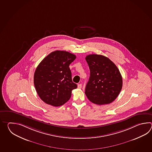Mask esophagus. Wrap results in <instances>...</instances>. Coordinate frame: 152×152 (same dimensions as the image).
Here are the masks:
<instances>
[{
	"label": "esophagus",
	"instance_id": "34e87169",
	"mask_svg": "<svg viewBox=\"0 0 152 152\" xmlns=\"http://www.w3.org/2000/svg\"><path fill=\"white\" fill-rule=\"evenodd\" d=\"M77 87H78L79 88H81V87H82V84H78V85H77Z\"/></svg>",
	"mask_w": 152,
	"mask_h": 152
}]
</instances>
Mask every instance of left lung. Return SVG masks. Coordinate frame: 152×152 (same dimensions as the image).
Masks as SVG:
<instances>
[{"instance_id":"1","label":"left lung","mask_w":152,"mask_h":152,"mask_svg":"<svg viewBox=\"0 0 152 152\" xmlns=\"http://www.w3.org/2000/svg\"><path fill=\"white\" fill-rule=\"evenodd\" d=\"M85 59L90 70L85 92L87 98L98 105L112 103L122 88V77L119 69L103 55L90 54Z\"/></svg>"}]
</instances>
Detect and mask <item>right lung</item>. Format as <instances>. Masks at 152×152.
I'll list each match as a JSON object with an SVG mask.
<instances>
[{"instance_id": "1", "label": "right lung", "mask_w": 152, "mask_h": 152, "mask_svg": "<svg viewBox=\"0 0 152 152\" xmlns=\"http://www.w3.org/2000/svg\"><path fill=\"white\" fill-rule=\"evenodd\" d=\"M76 56L66 51L50 53L36 69L34 83L39 98L54 107L64 105L71 97L72 91L77 87L72 79L69 66Z\"/></svg>"}]
</instances>
